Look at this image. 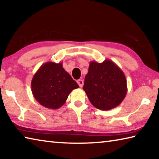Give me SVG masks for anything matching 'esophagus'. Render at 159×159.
<instances>
[{
    "instance_id": "obj_1",
    "label": "esophagus",
    "mask_w": 159,
    "mask_h": 159,
    "mask_svg": "<svg viewBox=\"0 0 159 159\" xmlns=\"http://www.w3.org/2000/svg\"><path fill=\"white\" fill-rule=\"evenodd\" d=\"M77 83H78V84H79V85L80 86V88L83 87V83H84V82H83V80H81V79L78 80Z\"/></svg>"
}]
</instances>
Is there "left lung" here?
Segmentation results:
<instances>
[{"instance_id":"left-lung-1","label":"left lung","mask_w":159,"mask_h":159,"mask_svg":"<svg viewBox=\"0 0 159 159\" xmlns=\"http://www.w3.org/2000/svg\"><path fill=\"white\" fill-rule=\"evenodd\" d=\"M83 89L97 109L110 110L121 103L127 94V81L123 71L110 60L90 61Z\"/></svg>"}]
</instances>
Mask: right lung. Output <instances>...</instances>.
<instances>
[{
    "mask_svg": "<svg viewBox=\"0 0 159 159\" xmlns=\"http://www.w3.org/2000/svg\"><path fill=\"white\" fill-rule=\"evenodd\" d=\"M77 83L64 70L62 63L48 61L38 69L31 80L34 98L48 109H57L65 103Z\"/></svg>",
    "mask_w": 159,
    "mask_h": 159,
    "instance_id": "obj_1",
    "label": "right lung"
}]
</instances>
